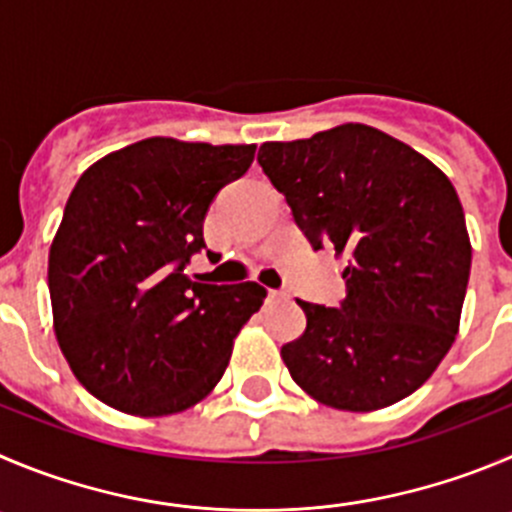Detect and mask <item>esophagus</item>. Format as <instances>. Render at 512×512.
<instances>
[{
	"instance_id": "obj_1",
	"label": "esophagus",
	"mask_w": 512,
	"mask_h": 512,
	"mask_svg": "<svg viewBox=\"0 0 512 512\" xmlns=\"http://www.w3.org/2000/svg\"><path fill=\"white\" fill-rule=\"evenodd\" d=\"M267 298H270V300H288L290 295L285 293V290H270V293H267Z\"/></svg>"
}]
</instances>
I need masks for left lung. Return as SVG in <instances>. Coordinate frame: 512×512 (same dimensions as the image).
Here are the masks:
<instances>
[{
	"instance_id": "8db88e82",
	"label": "left lung",
	"mask_w": 512,
	"mask_h": 512,
	"mask_svg": "<svg viewBox=\"0 0 512 512\" xmlns=\"http://www.w3.org/2000/svg\"><path fill=\"white\" fill-rule=\"evenodd\" d=\"M257 161L310 245H331L348 262L341 308L298 300L308 326L280 351L295 384L341 412H376L414 394L455 343L470 280L452 181L364 123L267 141Z\"/></svg>"
}]
</instances>
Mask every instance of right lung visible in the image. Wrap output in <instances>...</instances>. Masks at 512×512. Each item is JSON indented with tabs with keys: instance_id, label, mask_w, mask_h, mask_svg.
<instances>
[{
	"instance_id": "1",
	"label": "right lung",
	"mask_w": 512,
	"mask_h": 512,
	"mask_svg": "<svg viewBox=\"0 0 512 512\" xmlns=\"http://www.w3.org/2000/svg\"><path fill=\"white\" fill-rule=\"evenodd\" d=\"M252 159L255 143L154 136L83 171L50 245L47 285L57 346L95 399L166 417L219 384L267 290L197 283L184 267L204 247L214 194Z\"/></svg>"
}]
</instances>
